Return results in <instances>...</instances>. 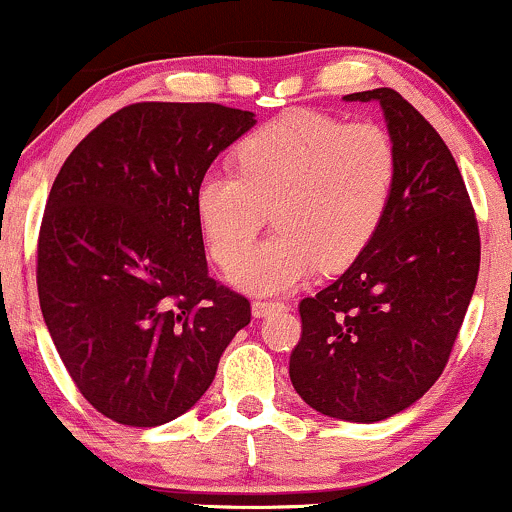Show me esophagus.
Returning <instances> with one entry per match:
<instances>
[{"label":"esophagus","instance_id":"34e87169","mask_svg":"<svg viewBox=\"0 0 512 512\" xmlns=\"http://www.w3.org/2000/svg\"><path fill=\"white\" fill-rule=\"evenodd\" d=\"M285 304L283 302H271V300H256L251 304V314H254L256 319H263L268 317L271 312H278V309H283Z\"/></svg>","mask_w":512,"mask_h":512}]
</instances>
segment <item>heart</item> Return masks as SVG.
<instances>
[{
  "label": "heart",
  "mask_w": 512,
  "mask_h": 512,
  "mask_svg": "<svg viewBox=\"0 0 512 512\" xmlns=\"http://www.w3.org/2000/svg\"><path fill=\"white\" fill-rule=\"evenodd\" d=\"M237 174H205L195 215L212 258L231 263L274 212L279 237L229 266L251 295H280L314 273L353 266L380 232L399 176L389 132L317 111H287L234 152Z\"/></svg>",
  "instance_id": "obj_1"
}]
</instances>
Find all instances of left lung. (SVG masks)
I'll return each instance as SVG.
<instances>
[{
  "label": "left lung",
  "mask_w": 512,
  "mask_h": 512,
  "mask_svg": "<svg viewBox=\"0 0 512 512\" xmlns=\"http://www.w3.org/2000/svg\"><path fill=\"white\" fill-rule=\"evenodd\" d=\"M343 99L380 103L399 176L365 254L300 302L290 380L314 411L375 423L416 404L445 370L474 295L481 241L467 186L433 125L394 89Z\"/></svg>",
  "instance_id": "left-lung-1"
}]
</instances>
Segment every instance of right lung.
I'll list each match as a JSON object with an SVG mask.
<instances>
[{"instance_id": "right-lung-1", "label": "right lung", "mask_w": 512, "mask_h": 512, "mask_svg": "<svg viewBox=\"0 0 512 512\" xmlns=\"http://www.w3.org/2000/svg\"><path fill=\"white\" fill-rule=\"evenodd\" d=\"M256 125L220 103H132L62 164L38 237V297L84 399L152 428L200 401L251 304L210 278L195 186Z\"/></svg>"}]
</instances>
